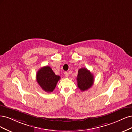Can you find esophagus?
<instances>
[{"mask_svg":"<svg viewBox=\"0 0 132 132\" xmlns=\"http://www.w3.org/2000/svg\"><path fill=\"white\" fill-rule=\"evenodd\" d=\"M64 74H65V76L66 77H69V73H68L67 72H65Z\"/></svg>","mask_w":132,"mask_h":132,"instance_id":"1","label":"esophagus"}]
</instances>
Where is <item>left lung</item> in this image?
<instances>
[{
  "label": "left lung",
  "mask_w": 132,
  "mask_h": 132,
  "mask_svg": "<svg viewBox=\"0 0 132 132\" xmlns=\"http://www.w3.org/2000/svg\"><path fill=\"white\" fill-rule=\"evenodd\" d=\"M94 80L93 75L86 68H81L78 70L77 86L81 91H86L90 88L93 86Z\"/></svg>",
  "instance_id": "left-lung-1"
}]
</instances>
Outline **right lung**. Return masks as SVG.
<instances>
[{
  "label": "right lung",
  "mask_w": 132,
  "mask_h": 132,
  "mask_svg": "<svg viewBox=\"0 0 132 132\" xmlns=\"http://www.w3.org/2000/svg\"><path fill=\"white\" fill-rule=\"evenodd\" d=\"M37 82L42 89L46 92H52L60 77L55 74L50 67L46 66L42 67L36 75Z\"/></svg>",
  "instance_id": "obj_1"
}]
</instances>
